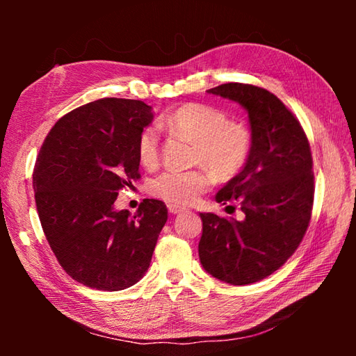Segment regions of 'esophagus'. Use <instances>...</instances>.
Wrapping results in <instances>:
<instances>
[{"instance_id": "esophagus-1", "label": "esophagus", "mask_w": 356, "mask_h": 356, "mask_svg": "<svg viewBox=\"0 0 356 356\" xmlns=\"http://www.w3.org/2000/svg\"><path fill=\"white\" fill-rule=\"evenodd\" d=\"M168 211H170V214H180L184 211V208H180V207H177V205H168Z\"/></svg>"}]
</instances>
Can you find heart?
<instances>
[{
	"label": "heart",
	"mask_w": 356,
	"mask_h": 356,
	"mask_svg": "<svg viewBox=\"0 0 356 356\" xmlns=\"http://www.w3.org/2000/svg\"><path fill=\"white\" fill-rule=\"evenodd\" d=\"M172 133L195 142L194 162L207 165L218 177L229 179L243 168L252 149V133L241 122L228 120V115L208 104H184L162 120ZM142 165L153 168L159 162V131L143 128L138 139ZM207 168L191 171H165L151 184V194L171 205H190L209 190L214 177Z\"/></svg>",
	"instance_id": "1"
}]
</instances>
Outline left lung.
<instances>
[{
    "instance_id": "8db88e82",
    "label": "left lung",
    "mask_w": 356,
    "mask_h": 356,
    "mask_svg": "<svg viewBox=\"0 0 356 356\" xmlns=\"http://www.w3.org/2000/svg\"><path fill=\"white\" fill-rule=\"evenodd\" d=\"M208 93L248 111L252 149L216 194L223 205L238 202L243 218L200 213V263L225 283L251 284L282 268L305 237L315 191L311 147L298 119L268 90L229 82Z\"/></svg>"
}]
</instances>
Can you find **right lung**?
Segmentation results:
<instances>
[{
	"instance_id": "obj_1",
	"label": "right lung",
	"mask_w": 356,
	"mask_h": 356,
	"mask_svg": "<svg viewBox=\"0 0 356 356\" xmlns=\"http://www.w3.org/2000/svg\"><path fill=\"white\" fill-rule=\"evenodd\" d=\"M153 118L142 101L88 102L58 120L38 154L33 188L45 238L67 274L93 289L138 283L168 218L156 199L134 216L115 209L118 191L140 177L138 139Z\"/></svg>"
}]
</instances>
